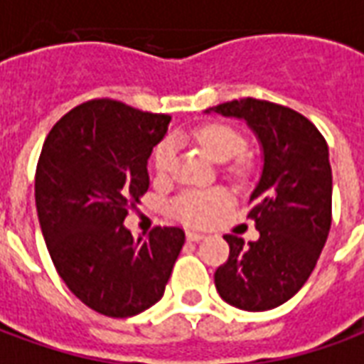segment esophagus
Returning <instances> with one entry per match:
<instances>
[{"label": "esophagus", "mask_w": 364, "mask_h": 364, "mask_svg": "<svg viewBox=\"0 0 364 364\" xmlns=\"http://www.w3.org/2000/svg\"><path fill=\"white\" fill-rule=\"evenodd\" d=\"M203 237H205L203 232H187V240H189V242H200Z\"/></svg>", "instance_id": "obj_1"}]
</instances>
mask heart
I'll list each match as a JSON object with an SVG mask.
<instances>
[{
    "label": "heart",
    "instance_id": "heart-1",
    "mask_svg": "<svg viewBox=\"0 0 364 364\" xmlns=\"http://www.w3.org/2000/svg\"><path fill=\"white\" fill-rule=\"evenodd\" d=\"M193 138L203 150L214 159V161H226L240 156L244 151V136L237 132L236 128L228 124H205L198 127L193 132ZM175 159V144L173 140H164L156 146L154 156H151V166L154 171L161 177H166L171 171ZM234 175L244 173V164H234L230 169ZM228 193L222 189H195L185 191L171 203V213L179 220L195 226H203L216 218V214L220 213L224 206L228 205Z\"/></svg>",
    "mask_w": 364,
    "mask_h": 364
}]
</instances>
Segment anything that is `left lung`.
Instances as JSON below:
<instances>
[{
  "label": "left lung",
  "mask_w": 364,
  "mask_h": 364,
  "mask_svg": "<svg viewBox=\"0 0 364 364\" xmlns=\"http://www.w3.org/2000/svg\"><path fill=\"white\" fill-rule=\"evenodd\" d=\"M210 111L247 122L263 150L250 218L259 240L245 244L226 234L228 261L214 284L228 304L265 312L284 304L312 274L331 226V166L328 144L304 114L253 97Z\"/></svg>",
  "instance_id": "1"
}]
</instances>
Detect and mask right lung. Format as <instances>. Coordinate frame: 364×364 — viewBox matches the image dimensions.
<instances>
[{
  "label": "right lung",
  "instance_id": "right-lung-1",
  "mask_svg": "<svg viewBox=\"0 0 364 364\" xmlns=\"http://www.w3.org/2000/svg\"><path fill=\"white\" fill-rule=\"evenodd\" d=\"M171 117L112 99L77 105L52 127L35 175V200L52 263L83 304L130 318L164 296L185 232L124 228L150 187L148 158Z\"/></svg>",
  "mask_w": 364,
  "mask_h": 364
}]
</instances>
